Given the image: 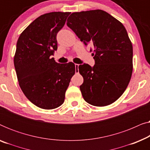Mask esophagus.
Segmentation results:
<instances>
[{
  "label": "esophagus",
  "instance_id": "1",
  "mask_svg": "<svg viewBox=\"0 0 150 150\" xmlns=\"http://www.w3.org/2000/svg\"><path fill=\"white\" fill-rule=\"evenodd\" d=\"M79 64H75V67H76V74H79Z\"/></svg>",
  "mask_w": 150,
  "mask_h": 150
}]
</instances>
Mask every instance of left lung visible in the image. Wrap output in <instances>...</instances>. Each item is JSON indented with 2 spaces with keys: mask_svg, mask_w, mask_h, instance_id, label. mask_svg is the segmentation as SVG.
<instances>
[{
  "mask_svg": "<svg viewBox=\"0 0 150 150\" xmlns=\"http://www.w3.org/2000/svg\"><path fill=\"white\" fill-rule=\"evenodd\" d=\"M67 25L85 46L94 48L93 67L79 66L84 100L96 106L113 103L126 89L133 69L132 44L124 26L100 9L72 13Z\"/></svg>",
  "mask_w": 150,
  "mask_h": 150,
  "instance_id": "1",
  "label": "left lung"
}]
</instances>
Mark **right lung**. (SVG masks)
<instances>
[{
	"instance_id": "add662e5",
	"label": "right lung",
	"mask_w": 150,
	"mask_h": 150,
	"mask_svg": "<svg viewBox=\"0 0 150 150\" xmlns=\"http://www.w3.org/2000/svg\"><path fill=\"white\" fill-rule=\"evenodd\" d=\"M69 12H50L31 22L18 38L14 56L18 83L33 104L44 109L60 106L75 74L74 63H57L51 56L57 50V35Z\"/></svg>"
}]
</instances>
